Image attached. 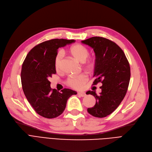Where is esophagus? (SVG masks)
I'll use <instances>...</instances> for the list:
<instances>
[{"mask_svg": "<svg viewBox=\"0 0 152 152\" xmlns=\"http://www.w3.org/2000/svg\"><path fill=\"white\" fill-rule=\"evenodd\" d=\"M77 94L79 95V96H82V97H85L86 96V93H84V92H78Z\"/></svg>", "mask_w": 152, "mask_h": 152, "instance_id": "obj_1", "label": "esophagus"}]
</instances>
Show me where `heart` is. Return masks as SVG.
Returning <instances> with one entry per match:
<instances>
[{"label": "heart", "mask_w": 152, "mask_h": 152, "mask_svg": "<svg viewBox=\"0 0 152 152\" xmlns=\"http://www.w3.org/2000/svg\"><path fill=\"white\" fill-rule=\"evenodd\" d=\"M69 52L76 60L80 62H83L88 69H94L95 66V60L93 58H88L89 54V50L86 46L80 44H76L70 47ZM62 58H63V54L61 53H59L56 56L54 59V67L56 70H58L60 68ZM87 81V75L85 74H81L80 75L69 77L67 81V83L72 88L80 89Z\"/></svg>", "instance_id": "1"}]
</instances>
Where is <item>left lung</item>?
Wrapping results in <instances>:
<instances>
[{
	"label": "left lung",
	"instance_id": "1",
	"mask_svg": "<svg viewBox=\"0 0 152 152\" xmlns=\"http://www.w3.org/2000/svg\"><path fill=\"white\" fill-rule=\"evenodd\" d=\"M91 47L96 56L93 85L99 82L102 93L88 91L96 98V104L88 108L93 116L104 118L118 108L128 90L130 80V67L123 50L118 45L102 37H92L81 41Z\"/></svg>",
	"mask_w": 152,
	"mask_h": 152
}]
</instances>
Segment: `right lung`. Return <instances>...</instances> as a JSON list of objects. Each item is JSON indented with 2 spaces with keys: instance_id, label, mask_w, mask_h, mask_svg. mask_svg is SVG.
Listing matches in <instances>:
<instances>
[{
  "instance_id": "add662e5",
  "label": "right lung",
  "mask_w": 152,
  "mask_h": 152,
  "mask_svg": "<svg viewBox=\"0 0 152 152\" xmlns=\"http://www.w3.org/2000/svg\"><path fill=\"white\" fill-rule=\"evenodd\" d=\"M75 40L54 39L34 47L27 54L20 73L22 89L36 113L47 118H54L63 113L68 98L77 93L64 88L61 92L51 89L49 78L56 74L54 59L59 48Z\"/></svg>"
}]
</instances>
